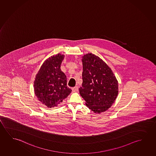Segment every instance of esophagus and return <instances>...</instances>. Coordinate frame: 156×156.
Instances as JSON below:
<instances>
[{
    "label": "esophagus",
    "instance_id": "34e87169",
    "mask_svg": "<svg viewBox=\"0 0 156 156\" xmlns=\"http://www.w3.org/2000/svg\"><path fill=\"white\" fill-rule=\"evenodd\" d=\"M78 89H79L78 87L75 86L72 88V90H73V92H76L78 91Z\"/></svg>",
    "mask_w": 156,
    "mask_h": 156
}]
</instances>
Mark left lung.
<instances>
[{
	"instance_id": "1",
	"label": "left lung",
	"mask_w": 156,
	"mask_h": 156,
	"mask_svg": "<svg viewBox=\"0 0 156 156\" xmlns=\"http://www.w3.org/2000/svg\"><path fill=\"white\" fill-rule=\"evenodd\" d=\"M82 84L80 94L86 105L95 113L110 108L118 94V83L111 68L91 53L82 57Z\"/></svg>"
}]
</instances>
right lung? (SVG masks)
<instances>
[{
	"label": "right lung",
	"mask_w": 156,
	"mask_h": 156,
	"mask_svg": "<svg viewBox=\"0 0 156 156\" xmlns=\"http://www.w3.org/2000/svg\"><path fill=\"white\" fill-rule=\"evenodd\" d=\"M63 55H56L45 61L36 76L34 89L38 100L49 108L57 106L72 90L67 86V77L60 69Z\"/></svg>",
	"instance_id": "right-lung-1"
}]
</instances>
